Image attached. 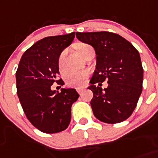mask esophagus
Segmentation results:
<instances>
[{
    "mask_svg": "<svg viewBox=\"0 0 158 158\" xmlns=\"http://www.w3.org/2000/svg\"><path fill=\"white\" fill-rule=\"evenodd\" d=\"M85 90V88L84 87H79V88H77V92L79 93V94H82V92Z\"/></svg>",
    "mask_w": 158,
    "mask_h": 158,
    "instance_id": "obj_1",
    "label": "esophagus"
}]
</instances>
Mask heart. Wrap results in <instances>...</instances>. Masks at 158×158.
Returning <instances> with one entry per match:
<instances>
[{"instance_id":"heart-1","label":"heart","mask_w":158,"mask_h":158,"mask_svg":"<svg viewBox=\"0 0 158 158\" xmlns=\"http://www.w3.org/2000/svg\"><path fill=\"white\" fill-rule=\"evenodd\" d=\"M89 45L86 44H82L79 47V50L81 54H83L84 51ZM67 51H63L61 53L58 58V66L60 69H63L64 67V62H65V57ZM89 72L86 69H81V70H74L70 69L64 72V79L65 81L68 86H81L83 85L85 79L88 76Z\"/></svg>"}]
</instances>
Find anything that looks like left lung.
Wrapping results in <instances>:
<instances>
[{"label": "left lung", "instance_id": "8db88e82", "mask_svg": "<svg viewBox=\"0 0 158 158\" xmlns=\"http://www.w3.org/2000/svg\"><path fill=\"white\" fill-rule=\"evenodd\" d=\"M76 37L92 46L97 55L96 69L88 87L94 93L90 104L94 116L108 124L126 120L143 90V69L138 51L113 32H76ZM105 80L109 86L103 90L99 87Z\"/></svg>", "mask_w": 158, "mask_h": 158}]
</instances>
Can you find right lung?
<instances>
[{"instance_id": "obj_1", "label": "right lung", "mask_w": 158, "mask_h": 158, "mask_svg": "<svg viewBox=\"0 0 158 158\" xmlns=\"http://www.w3.org/2000/svg\"><path fill=\"white\" fill-rule=\"evenodd\" d=\"M75 32L48 36L26 50L16 71L17 94L24 113L33 126L45 133H57L68 128L71 107L79 95L75 89L52 90L54 82L62 86L58 58L73 41Z\"/></svg>"}]
</instances>
